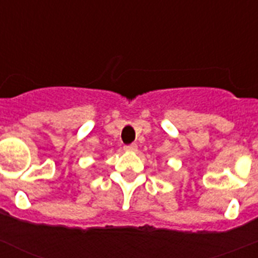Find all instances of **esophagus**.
Listing matches in <instances>:
<instances>
[{"mask_svg": "<svg viewBox=\"0 0 258 258\" xmlns=\"http://www.w3.org/2000/svg\"><path fill=\"white\" fill-rule=\"evenodd\" d=\"M137 149H138V146L136 145V143H132V145H127V146H124V150L127 152H136Z\"/></svg>", "mask_w": 258, "mask_h": 258, "instance_id": "obj_1", "label": "esophagus"}]
</instances>
